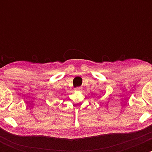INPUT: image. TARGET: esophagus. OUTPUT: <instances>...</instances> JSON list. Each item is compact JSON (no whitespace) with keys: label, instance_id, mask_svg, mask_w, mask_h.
<instances>
[{"label":"esophagus","instance_id":"1","mask_svg":"<svg viewBox=\"0 0 152 152\" xmlns=\"http://www.w3.org/2000/svg\"><path fill=\"white\" fill-rule=\"evenodd\" d=\"M81 87H76V88H74V90L76 91H81Z\"/></svg>","mask_w":152,"mask_h":152}]
</instances>
